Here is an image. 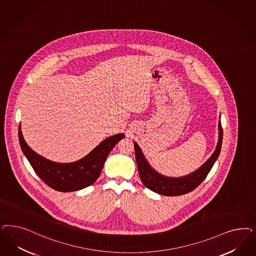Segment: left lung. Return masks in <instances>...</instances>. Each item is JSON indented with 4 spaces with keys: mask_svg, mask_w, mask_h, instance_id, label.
Here are the masks:
<instances>
[{
    "mask_svg": "<svg viewBox=\"0 0 256 256\" xmlns=\"http://www.w3.org/2000/svg\"><path fill=\"white\" fill-rule=\"evenodd\" d=\"M223 132L220 120H218V140L212 156L204 164L200 166L195 172L182 177H168L159 174L148 164L140 147L134 141L136 160L138 168V174L142 184L148 190L164 196H178L190 193L195 190L198 184L206 179L207 174L220 156L222 144Z\"/></svg>",
    "mask_w": 256,
    "mask_h": 256,
    "instance_id": "left-lung-1",
    "label": "left lung"
}]
</instances>
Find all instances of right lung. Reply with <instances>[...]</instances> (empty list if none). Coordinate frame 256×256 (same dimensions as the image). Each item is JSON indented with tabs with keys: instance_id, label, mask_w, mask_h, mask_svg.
<instances>
[{
	"instance_id": "1",
	"label": "right lung",
	"mask_w": 256,
	"mask_h": 256,
	"mask_svg": "<svg viewBox=\"0 0 256 256\" xmlns=\"http://www.w3.org/2000/svg\"><path fill=\"white\" fill-rule=\"evenodd\" d=\"M124 138V134L111 136L82 159L70 163H58L34 152L25 142L20 125L18 126L20 145L30 165L42 181L60 192L77 191L91 186L98 179L112 148Z\"/></svg>"
}]
</instances>
